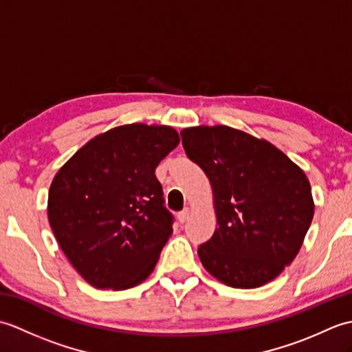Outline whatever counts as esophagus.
Returning a JSON list of instances; mask_svg holds the SVG:
<instances>
[{
  "mask_svg": "<svg viewBox=\"0 0 352 352\" xmlns=\"http://www.w3.org/2000/svg\"><path fill=\"white\" fill-rule=\"evenodd\" d=\"M189 214H190V208L186 207L183 212L178 213V222H180V223H184L186 221L189 219Z\"/></svg>",
  "mask_w": 352,
  "mask_h": 352,
  "instance_id": "obj_1",
  "label": "esophagus"
}]
</instances>
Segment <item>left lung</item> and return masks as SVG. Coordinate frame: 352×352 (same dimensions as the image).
Masks as SVG:
<instances>
[{"label":"left lung","instance_id":"obj_1","mask_svg":"<svg viewBox=\"0 0 352 352\" xmlns=\"http://www.w3.org/2000/svg\"><path fill=\"white\" fill-rule=\"evenodd\" d=\"M183 146L213 190L216 227L198 248L216 280L265 286L300 252L315 213L304 170L265 139L227 125L189 126Z\"/></svg>","mask_w":352,"mask_h":352}]
</instances>
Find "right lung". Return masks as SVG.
Wrapping results in <instances>:
<instances>
[{"instance_id": "add662e5", "label": "right lung", "mask_w": 352, "mask_h": 352, "mask_svg": "<svg viewBox=\"0 0 352 352\" xmlns=\"http://www.w3.org/2000/svg\"><path fill=\"white\" fill-rule=\"evenodd\" d=\"M178 144L172 126L126 124L95 136L58 169L48 221L91 286L125 290L154 271L172 234L155 168Z\"/></svg>"}]
</instances>
